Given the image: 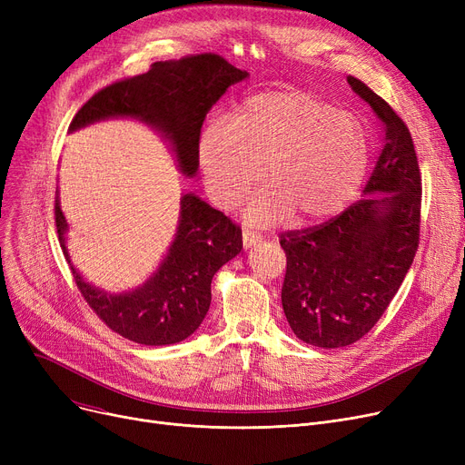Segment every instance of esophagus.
<instances>
[{
    "label": "esophagus",
    "mask_w": 465,
    "mask_h": 465,
    "mask_svg": "<svg viewBox=\"0 0 465 465\" xmlns=\"http://www.w3.org/2000/svg\"><path fill=\"white\" fill-rule=\"evenodd\" d=\"M260 241H262L260 233H254L251 230H242V247H245V249L254 247L256 242H260Z\"/></svg>",
    "instance_id": "esophagus-1"
}]
</instances>
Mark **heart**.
I'll use <instances>...</instances> for the list:
<instances>
[{
  "label": "heart",
  "instance_id": "b5f03b06",
  "mask_svg": "<svg viewBox=\"0 0 465 465\" xmlns=\"http://www.w3.org/2000/svg\"><path fill=\"white\" fill-rule=\"evenodd\" d=\"M200 167L220 207H233L262 177L247 218L273 224L292 213L314 223L345 209L370 169L371 143L361 122L298 88L265 90L242 102L232 122L214 118L200 137Z\"/></svg>",
  "mask_w": 465,
  "mask_h": 465
}]
</instances>
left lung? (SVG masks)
Returning a JSON list of instances; mask_svg holds the SVG:
<instances>
[{
	"instance_id": "1",
	"label": "left lung",
	"mask_w": 465,
	"mask_h": 465,
	"mask_svg": "<svg viewBox=\"0 0 465 465\" xmlns=\"http://www.w3.org/2000/svg\"><path fill=\"white\" fill-rule=\"evenodd\" d=\"M347 81L382 124L377 165L361 200L321 226L279 237L286 321L302 341L322 349L352 345L377 324L420 237L422 177L409 128L368 84Z\"/></svg>"
}]
</instances>
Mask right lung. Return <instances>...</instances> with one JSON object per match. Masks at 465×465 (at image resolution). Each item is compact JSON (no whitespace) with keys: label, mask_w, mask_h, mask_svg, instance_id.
Listing matches in <instances>:
<instances>
[{"label":"right lung","mask_w":465,"mask_h":465,"mask_svg":"<svg viewBox=\"0 0 465 465\" xmlns=\"http://www.w3.org/2000/svg\"><path fill=\"white\" fill-rule=\"evenodd\" d=\"M247 77V71L213 53L154 62L143 75L94 94L73 116L69 132L105 118H137L171 143L179 169L193 177L200 167L198 149L207 113L232 84ZM54 218L60 245L86 303L113 331L149 347L179 343L200 328L211 305L214 273L242 249L237 224L198 195L184 193L175 239L158 270L132 292L107 294L88 284L69 260L67 223L58 193Z\"/></svg>","instance_id":"add662e5"}]
</instances>
